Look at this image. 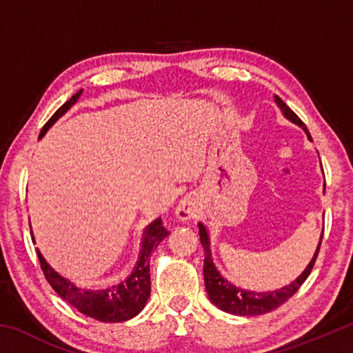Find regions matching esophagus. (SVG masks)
Returning a JSON list of instances; mask_svg holds the SVG:
<instances>
[{"label": "esophagus", "instance_id": "obj_1", "mask_svg": "<svg viewBox=\"0 0 353 353\" xmlns=\"http://www.w3.org/2000/svg\"><path fill=\"white\" fill-rule=\"evenodd\" d=\"M199 214V208L198 204H196V201L193 196H183V198L179 201V204L176 207V216L182 221H190V219H194L198 218Z\"/></svg>", "mask_w": 353, "mask_h": 353}]
</instances>
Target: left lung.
Listing matches in <instances>:
<instances>
[{
	"instance_id": "left-lung-1",
	"label": "left lung",
	"mask_w": 353,
	"mask_h": 353,
	"mask_svg": "<svg viewBox=\"0 0 353 353\" xmlns=\"http://www.w3.org/2000/svg\"><path fill=\"white\" fill-rule=\"evenodd\" d=\"M274 101L279 105V109L282 110L283 117L288 119V121L297 124L299 128H302L305 130V134L310 140V137L307 126L301 121L294 112H292L288 105H286L282 99H280L277 94L274 97ZM324 188H325V182H324ZM199 236H201V244L204 248V283H205V290L208 299H210L213 305H216L219 310H223L225 313L230 314H236V316H260L265 313H270L272 310H276L277 307L285 303L288 299L294 294V292L301 288V285L305 282L307 277L312 272L316 256L319 254V248H321V241H322V235L321 240L318 243V248H316V252L313 255L312 261L308 263V266L303 270V272L299 276L296 280H292L290 285H285L283 288L274 290V291H265V292H256V291H250V290H243L240 286H236L227 279L224 274H221L219 270L214 265L213 256H212V250H210V238H208V232L205 229V225L199 223ZM324 232V230H322Z\"/></svg>"
}]
</instances>
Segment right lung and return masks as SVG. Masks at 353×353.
Instances as JSON below:
<instances>
[{
	"label": "right lung",
	"instance_id": "add662e5",
	"mask_svg": "<svg viewBox=\"0 0 353 353\" xmlns=\"http://www.w3.org/2000/svg\"><path fill=\"white\" fill-rule=\"evenodd\" d=\"M81 94L82 90L73 94L71 99L67 101V103L51 117L50 121H48L43 129H41L39 140L43 139L48 129L77 103ZM168 235L170 232L162 225V219H155L154 223L146 227L141 241L140 259L137 261L132 272H130L128 277L118 280V282H112L104 286H93V288L77 286L74 282H71L70 279L61 276V274L45 260V256L41 255L39 249L37 255L41 265V271H43L46 280L52 286V290H54L63 301H67L70 305L79 310L82 314L90 316V318L97 321L123 322L132 319L134 316L139 314L141 310L145 308L148 299L151 296L149 255H151L152 249L157 248Z\"/></svg>",
	"mask_w": 353,
	"mask_h": 353
}]
</instances>
